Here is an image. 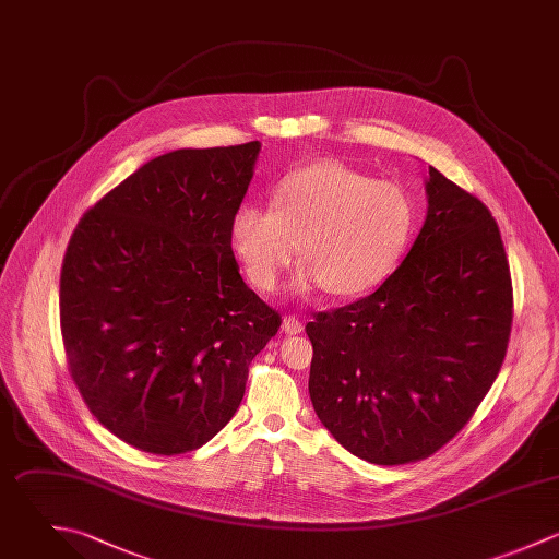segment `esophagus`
Segmentation results:
<instances>
[{"label":"esophagus","mask_w":559,"mask_h":559,"mask_svg":"<svg viewBox=\"0 0 559 559\" xmlns=\"http://www.w3.org/2000/svg\"><path fill=\"white\" fill-rule=\"evenodd\" d=\"M283 333L285 335H298V333H302V322L298 320V318H294V316H287V318H283Z\"/></svg>","instance_id":"34e87169"}]
</instances>
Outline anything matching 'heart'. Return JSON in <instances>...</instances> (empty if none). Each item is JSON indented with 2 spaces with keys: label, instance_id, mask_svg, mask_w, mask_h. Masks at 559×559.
<instances>
[{
  "label": "heart",
  "instance_id": "heart-1",
  "mask_svg": "<svg viewBox=\"0 0 559 559\" xmlns=\"http://www.w3.org/2000/svg\"><path fill=\"white\" fill-rule=\"evenodd\" d=\"M272 206H239L230 219V246L250 283L274 292L298 259L292 292L329 287L359 296L381 285L401 261L416 222L405 187L374 180L337 160H318L278 180Z\"/></svg>",
  "mask_w": 559,
  "mask_h": 559
}]
</instances>
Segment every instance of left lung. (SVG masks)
<instances>
[{
  "label": "left lung",
  "mask_w": 559,
  "mask_h": 559,
  "mask_svg": "<svg viewBox=\"0 0 559 559\" xmlns=\"http://www.w3.org/2000/svg\"><path fill=\"white\" fill-rule=\"evenodd\" d=\"M427 217L403 263L366 298L316 313L309 394L353 455L429 457L471 420L510 342L512 278L488 206L429 165Z\"/></svg>",
  "instance_id": "8db88e82"
}]
</instances>
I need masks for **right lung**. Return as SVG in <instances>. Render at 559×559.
<instances>
[{"label": "right lung", "instance_id": "obj_1", "mask_svg": "<svg viewBox=\"0 0 559 559\" xmlns=\"http://www.w3.org/2000/svg\"><path fill=\"white\" fill-rule=\"evenodd\" d=\"M259 141L147 160L78 222L60 272L69 372L126 444L178 455L235 416L281 326L241 278L230 219Z\"/></svg>", "mask_w": 559, "mask_h": 559}]
</instances>
